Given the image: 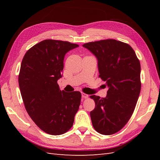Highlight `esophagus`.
<instances>
[{"instance_id":"1","label":"esophagus","mask_w":160,"mask_h":160,"mask_svg":"<svg viewBox=\"0 0 160 160\" xmlns=\"http://www.w3.org/2000/svg\"><path fill=\"white\" fill-rule=\"evenodd\" d=\"M81 95H82V98H83V99L88 98V97H89V95H88V94H86V93H82Z\"/></svg>"}]
</instances>
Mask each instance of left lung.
<instances>
[{
  "label": "left lung",
  "mask_w": 160,
  "mask_h": 160,
  "mask_svg": "<svg viewBox=\"0 0 160 160\" xmlns=\"http://www.w3.org/2000/svg\"><path fill=\"white\" fill-rule=\"evenodd\" d=\"M98 60L99 77L108 86L107 97L90 96L95 101L92 124L98 133L109 135L122 129L132 117L141 91L140 62L132 47L115 39L83 45Z\"/></svg>",
  "instance_id": "1"
}]
</instances>
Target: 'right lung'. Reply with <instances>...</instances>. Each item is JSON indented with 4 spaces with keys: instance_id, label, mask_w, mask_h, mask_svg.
<instances>
[{
    "instance_id": "obj_1",
    "label": "right lung",
    "mask_w": 160,
    "mask_h": 160,
    "mask_svg": "<svg viewBox=\"0 0 160 160\" xmlns=\"http://www.w3.org/2000/svg\"><path fill=\"white\" fill-rule=\"evenodd\" d=\"M77 47L68 41L46 39L32 46L22 59L18 84L25 108L37 126L48 134L68 132L79 109L80 92L61 91L57 83L65 54Z\"/></svg>"
}]
</instances>
